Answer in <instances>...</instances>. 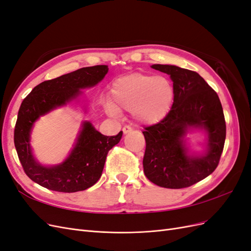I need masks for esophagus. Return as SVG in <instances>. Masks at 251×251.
I'll list each match as a JSON object with an SVG mask.
<instances>
[{"instance_id": "obj_1", "label": "esophagus", "mask_w": 251, "mask_h": 251, "mask_svg": "<svg viewBox=\"0 0 251 251\" xmlns=\"http://www.w3.org/2000/svg\"><path fill=\"white\" fill-rule=\"evenodd\" d=\"M123 132H124V134L130 133V132H132V127H131L130 126H125L123 127Z\"/></svg>"}]
</instances>
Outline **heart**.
<instances>
[{"label":"heart","instance_id":"heart-1","mask_svg":"<svg viewBox=\"0 0 251 251\" xmlns=\"http://www.w3.org/2000/svg\"><path fill=\"white\" fill-rule=\"evenodd\" d=\"M174 100V89L170 80L157 75L132 73L118 78L111 89V114L132 112L142 125H153L168 115Z\"/></svg>","mask_w":251,"mask_h":251}]
</instances>
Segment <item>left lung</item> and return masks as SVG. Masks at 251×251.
Wrapping results in <instances>:
<instances>
[{
    "label": "left lung",
    "instance_id": "left-lung-1",
    "mask_svg": "<svg viewBox=\"0 0 251 251\" xmlns=\"http://www.w3.org/2000/svg\"><path fill=\"white\" fill-rule=\"evenodd\" d=\"M173 80L174 102L160 123L146 126L143 171L154 184L165 188H184L203 180L219 164L226 137L221 101L200 75L172 65H153ZM189 128L208 134V147L201 156H191L184 137Z\"/></svg>",
    "mask_w": 251,
    "mask_h": 251
}]
</instances>
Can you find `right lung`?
Masks as SVG:
<instances>
[{"instance_id": "1", "label": "right lung", "mask_w": 251, "mask_h": 251, "mask_svg": "<svg viewBox=\"0 0 251 251\" xmlns=\"http://www.w3.org/2000/svg\"><path fill=\"white\" fill-rule=\"evenodd\" d=\"M108 71L105 65L81 68L41 82L23 100L14 127V146L24 172L35 183L51 191L75 193L85 191L100 180L109 151L120 141L123 132L104 136L90 121H85L70 155L54 166H45L35 160L30 133L41 116L76 100L81 94L80 89L94 87Z\"/></svg>"}]
</instances>
